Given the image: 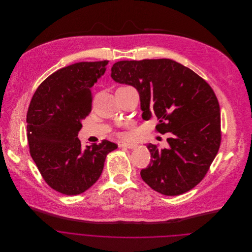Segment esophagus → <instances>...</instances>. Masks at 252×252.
I'll use <instances>...</instances> for the list:
<instances>
[{
	"mask_svg": "<svg viewBox=\"0 0 252 252\" xmlns=\"http://www.w3.org/2000/svg\"><path fill=\"white\" fill-rule=\"evenodd\" d=\"M119 146L122 147V148H127V149H131L132 150V149L137 148L138 144H135V143H121Z\"/></svg>",
	"mask_w": 252,
	"mask_h": 252,
	"instance_id": "obj_1",
	"label": "esophagus"
}]
</instances>
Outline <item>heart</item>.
Instances as JSON below:
<instances>
[{
    "label": "heart",
    "mask_w": 252,
    "mask_h": 252,
    "mask_svg": "<svg viewBox=\"0 0 252 252\" xmlns=\"http://www.w3.org/2000/svg\"><path fill=\"white\" fill-rule=\"evenodd\" d=\"M125 87H129V86H124V87H120V88H125ZM118 136H119L120 138H128L129 134H128V133H125V132H123V133H119V134H118Z\"/></svg>",
    "instance_id": "b5f03b06"
}]
</instances>
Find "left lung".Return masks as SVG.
<instances>
[{
  "instance_id": "obj_1",
  "label": "left lung",
  "mask_w": 252,
  "mask_h": 252,
  "mask_svg": "<svg viewBox=\"0 0 252 252\" xmlns=\"http://www.w3.org/2000/svg\"><path fill=\"white\" fill-rule=\"evenodd\" d=\"M111 77L134 86L142 117L156 116V131L170 133L168 148L147 145L151 163L143 181L165 195L189 191L207 175L221 142L219 100L210 84L183 64L169 60L121 61Z\"/></svg>"
}]
</instances>
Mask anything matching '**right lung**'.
Here are the masks:
<instances>
[{
	"label": "right lung",
	"instance_id": "right-lung-1",
	"mask_svg": "<svg viewBox=\"0 0 252 252\" xmlns=\"http://www.w3.org/2000/svg\"><path fill=\"white\" fill-rule=\"evenodd\" d=\"M108 61L82 62L50 74L35 90L27 113L30 153L45 183L55 190L76 195L101 176L106 156L118 145L108 140L81 147L77 138L91 112V87Z\"/></svg>",
	"mask_w": 252,
	"mask_h": 252
}]
</instances>
